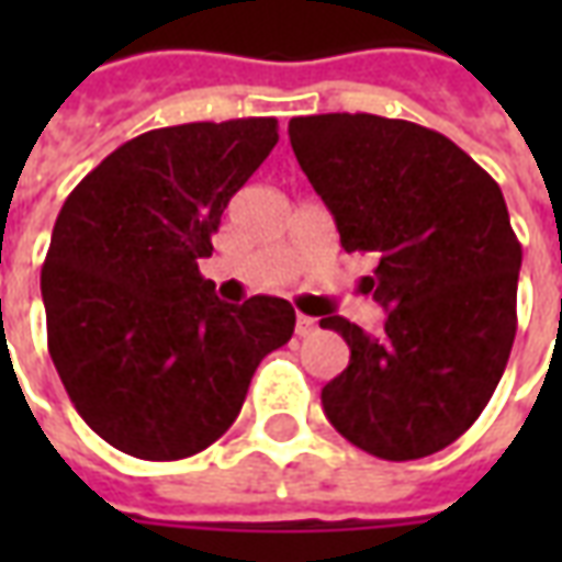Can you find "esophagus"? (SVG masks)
Returning a JSON list of instances; mask_svg holds the SVG:
<instances>
[{
  "label": "esophagus",
  "mask_w": 562,
  "mask_h": 562,
  "mask_svg": "<svg viewBox=\"0 0 562 562\" xmlns=\"http://www.w3.org/2000/svg\"><path fill=\"white\" fill-rule=\"evenodd\" d=\"M316 330V318L304 316V313H297V322H294V334L297 337H310Z\"/></svg>",
  "instance_id": "obj_1"
}]
</instances>
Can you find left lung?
Masks as SVG:
<instances>
[{
  "label": "left lung",
  "instance_id": "8db88e82",
  "mask_svg": "<svg viewBox=\"0 0 562 562\" xmlns=\"http://www.w3.org/2000/svg\"><path fill=\"white\" fill-rule=\"evenodd\" d=\"M289 140L342 249L379 258L364 285L389 313L379 334L322 318L352 352L322 389L325 415L373 458L442 451L482 415L518 330L506 198L454 140L409 120L294 116Z\"/></svg>",
  "mask_w": 562,
  "mask_h": 562
}]
</instances>
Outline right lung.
Segmentation results:
<instances>
[{
    "mask_svg": "<svg viewBox=\"0 0 562 562\" xmlns=\"http://www.w3.org/2000/svg\"><path fill=\"white\" fill-rule=\"evenodd\" d=\"M273 116L144 132L59 210L42 268L47 349L80 418L140 460H180L234 424L294 310L225 304L201 277L222 210L277 147Z\"/></svg>",
    "mask_w": 562,
    "mask_h": 562,
    "instance_id": "1",
    "label": "right lung"
}]
</instances>
